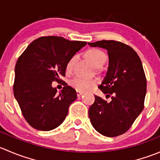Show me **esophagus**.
<instances>
[{"label": "esophagus", "mask_w": 160, "mask_h": 160, "mask_svg": "<svg viewBox=\"0 0 160 160\" xmlns=\"http://www.w3.org/2000/svg\"><path fill=\"white\" fill-rule=\"evenodd\" d=\"M83 92H82V91H78V90H77V97H80L82 94H83Z\"/></svg>", "instance_id": "1"}]
</instances>
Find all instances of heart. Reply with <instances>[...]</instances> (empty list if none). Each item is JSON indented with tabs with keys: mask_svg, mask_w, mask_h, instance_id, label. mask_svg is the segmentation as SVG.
Wrapping results in <instances>:
<instances>
[{
	"mask_svg": "<svg viewBox=\"0 0 160 160\" xmlns=\"http://www.w3.org/2000/svg\"><path fill=\"white\" fill-rule=\"evenodd\" d=\"M87 56L91 61L93 66L96 67H100L104 65L107 59V56L105 53L98 49H89L87 52ZM77 58V55H74L68 60L67 67H66L67 72H70L72 70ZM70 84L72 88L78 91H87V90L92 89L97 84V80L96 79H86L77 77L70 80Z\"/></svg>",
	"mask_w": 160,
	"mask_h": 160,
	"instance_id": "1",
	"label": "heart"
}]
</instances>
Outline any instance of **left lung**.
Masks as SVG:
<instances>
[{"mask_svg": "<svg viewBox=\"0 0 160 160\" xmlns=\"http://www.w3.org/2000/svg\"><path fill=\"white\" fill-rule=\"evenodd\" d=\"M107 49L108 72L98 86L111 102L95 95L89 108L92 125L100 134L115 137L126 132L144 108L146 78L139 56L132 47L114 40L88 42Z\"/></svg>", "mask_w": 160, "mask_h": 160, "instance_id": "left-lung-1", "label": "left lung"}]
</instances>
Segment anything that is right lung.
Segmentation results:
<instances>
[{
  "mask_svg": "<svg viewBox=\"0 0 160 160\" xmlns=\"http://www.w3.org/2000/svg\"><path fill=\"white\" fill-rule=\"evenodd\" d=\"M86 45L87 42L62 37L42 36L30 43L19 56L14 69V95L32 128L50 131L65 120L77 92L64 82L57 93L52 83L62 80L69 59Z\"/></svg>",
  "mask_w": 160,
  "mask_h": 160,
  "instance_id": "right-lung-1",
  "label": "right lung"
}]
</instances>
